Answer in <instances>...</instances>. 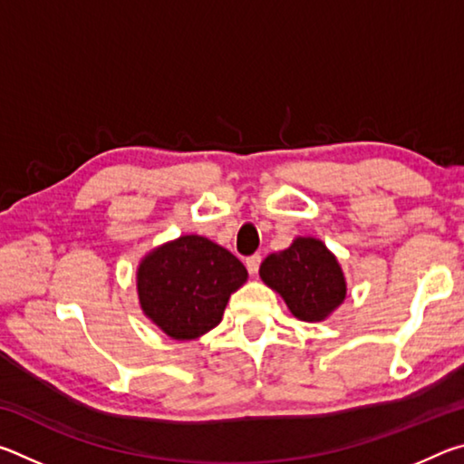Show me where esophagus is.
Wrapping results in <instances>:
<instances>
[{
    "label": "esophagus",
    "mask_w": 464,
    "mask_h": 464,
    "mask_svg": "<svg viewBox=\"0 0 464 464\" xmlns=\"http://www.w3.org/2000/svg\"><path fill=\"white\" fill-rule=\"evenodd\" d=\"M260 264H262V256L260 254H254V256L247 257L246 266H247V272L251 274V276H256L257 270H260Z\"/></svg>",
    "instance_id": "esophagus-1"
}]
</instances>
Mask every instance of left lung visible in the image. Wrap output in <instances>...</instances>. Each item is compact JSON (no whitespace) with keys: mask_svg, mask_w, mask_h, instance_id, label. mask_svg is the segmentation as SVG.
Listing matches in <instances>:
<instances>
[{"mask_svg":"<svg viewBox=\"0 0 464 464\" xmlns=\"http://www.w3.org/2000/svg\"><path fill=\"white\" fill-rule=\"evenodd\" d=\"M260 276L303 321L325 319L345 298L340 264L324 243L311 237H298L290 247L270 254L260 266Z\"/></svg>","mask_w":464,"mask_h":464,"instance_id":"1","label":"left lung"}]
</instances>
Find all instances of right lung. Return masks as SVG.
<instances>
[{
	"label": "right lung",
	"instance_id": "obj_1",
	"mask_svg": "<svg viewBox=\"0 0 464 464\" xmlns=\"http://www.w3.org/2000/svg\"><path fill=\"white\" fill-rule=\"evenodd\" d=\"M247 270L217 243L184 235L149 254L137 272L145 315L174 340H194L221 324Z\"/></svg>",
	"mask_w": 464,
	"mask_h": 464
}]
</instances>
